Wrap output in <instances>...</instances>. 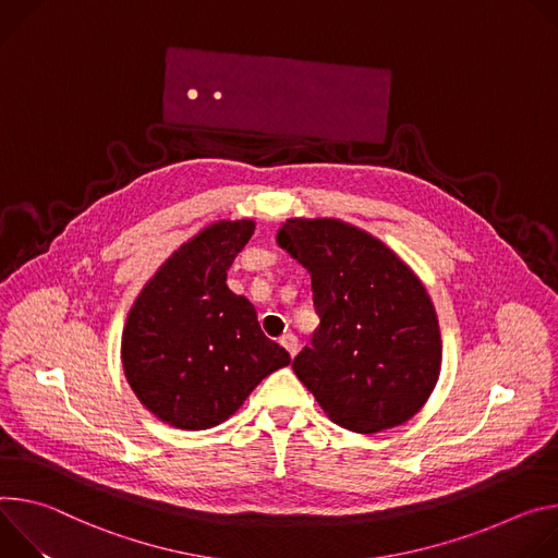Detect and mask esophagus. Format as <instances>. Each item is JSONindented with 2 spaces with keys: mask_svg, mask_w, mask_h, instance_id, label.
Returning a JSON list of instances; mask_svg holds the SVG:
<instances>
[{
  "mask_svg": "<svg viewBox=\"0 0 558 558\" xmlns=\"http://www.w3.org/2000/svg\"><path fill=\"white\" fill-rule=\"evenodd\" d=\"M279 343L288 350V354L290 356H294L296 352H299V341H296V337L292 335V332H288V335H283L281 339H279Z\"/></svg>",
  "mask_w": 558,
  "mask_h": 558,
  "instance_id": "esophagus-1",
  "label": "esophagus"
}]
</instances>
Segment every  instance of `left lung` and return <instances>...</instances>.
Returning <instances> with one entry per match:
<instances>
[{
	"label": "left lung",
	"instance_id": "left-lung-1",
	"mask_svg": "<svg viewBox=\"0 0 558 558\" xmlns=\"http://www.w3.org/2000/svg\"><path fill=\"white\" fill-rule=\"evenodd\" d=\"M277 243L313 279L322 319L292 361L337 425L373 435L414 416L441 373V330L421 279L390 247L339 219H288Z\"/></svg>",
	"mask_w": 558,
	"mask_h": 558
}]
</instances>
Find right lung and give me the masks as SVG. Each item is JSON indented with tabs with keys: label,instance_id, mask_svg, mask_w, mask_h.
Here are the masks:
<instances>
[{
	"label": "right lung",
	"instance_id": "1",
	"mask_svg": "<svg viewBox=\"0 0 558 558\" xmlns=\"http://www.w3.org/2000/svg\"><path fill=\"white\" fill-rule=\"evenodd\" d=\"M255 221H215L181 243L135 299L121 363L135 397L159 421L208 429L232 416L262 379L290 363L226 279Z\"/></svg>",
	"mask_w": 558,
	"mask_h": 558
}]
</instances>
